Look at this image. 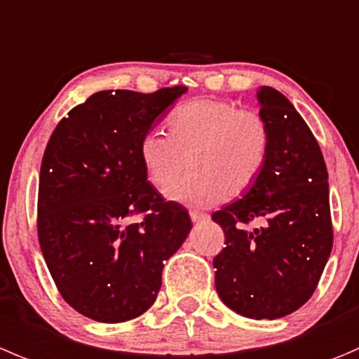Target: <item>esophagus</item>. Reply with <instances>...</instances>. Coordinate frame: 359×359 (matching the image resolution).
Here are the masks:
<instances>
[{
	"mask_svg": "<svg viewBox=\"0 0 359 359\" xmlns=\"http://www.w3.org/2000/svg\"><path fill=\"white\" fill-rule=\"evenodd\" d=\"M189 217L193 222H200V221H207L208 215L203 214V212H198V210H191L189 212Z\"/></svg>",
	"mask_w": 359,
	"mask_h": 359,
	"instance_id": "esophagus-1",
	"label": "esophagus"
}]
</instances>
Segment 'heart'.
Masks as SVG:
<instances>
[{
  "mask_svg": "<svg viewBox=\"0 0 359 359\" xmlns=\"http://www.w3.org/2000/svg\"><path fill=\"white\" fill-rule=\"evenodd\" d=\"M168 135L147 131L140 159L149 180L165 189L190 165L191 172L168 189V198L208 207L245 193L270 152V128L254 109L228 100H193L168 117Z\"/></svg>",
  "mask_w": 359,
  "mask_h": 359,
  "instance_id": "obj_1",
  "label": "heart"
}]
</instances>
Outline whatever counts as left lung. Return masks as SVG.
<instances>
[{"mask_svg": "<svg viewBox=\"0 0 359 359\" xmlns=\"http://www.w3.org/2000/svg\"><path fill=\"white\" fill-rule=\"evenodd\" d=\"M257 100L270 152L243 198L212 214L226 243L214 257L215 290L245 318L277 319L318 287L333 224L326 163L311 128L273 87H261Z\"/></svg>", "mask_w": 359, "mask_h": 359, "instance_id": "obj_1", "label": "left lung"}]
</instances>
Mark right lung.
I'll return each instance as SVG.
<instances>
[{"instance_id": "obj_1", "label": "right lung", "mask_w": 359, "mask_h": 359, "mask_svg": "<svg viewBox=\"0 0 359 359\" xmlns=\"http://www.w3.org/2000/svg\"><path fill=\"white\" fill-rule=\"evenodd\" d=\"M186 91H100L52 131L38 184V240L57 291L86 318L123 323L144 314L165 261L193 228L186 208L149 184L140 159L144 135Z\"/></svg>"}]
</instances>
